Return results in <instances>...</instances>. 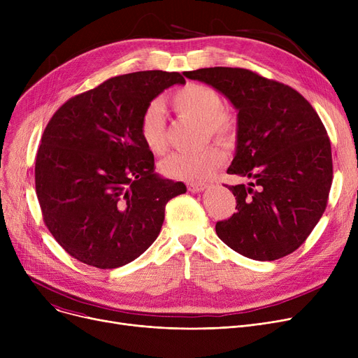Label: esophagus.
<instances>
[{
  "instance_id": "1",
  "label": "esophagus",
  "mask_w": 358,
  "mask_h": 358,
  "mask_svg": "<svg viewBox=\"0 0 358 358\" xmlns=\"http://www.w3.org/2000/svg\"><path fill=\"white\" fill-rule=\"evenodd\" d=\"M187 189H189L192 193H199V192H203L208 189V184L204 182H189L187 184Z\"/></svg>"
}]
</instances>
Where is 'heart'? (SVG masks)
Returning <instances> with one entry per match:
<instances>
[{"mask_svg":"<svg viewBox=\"0 0 358 358\" xmlns=\"http://www.w3.org/2000/svg\"><path fill=\"white\" fill-rule=\"evenodd\" d=\"M169 104L181 117L201 122L204 135L212 139L231 143L238 134V117L235 113L223 107L220 94L203 84H185L176 90ZM139 135L149 152L161 155L166 149V115L161 103H150L141 115ZM224 155L216 146H208L200 152H176L166 157L161 164V173L173 180L203 181L209 178L223 165Z\"/></svg>","mask_w":358,"mask_h":358,"instance_id":"b5f03b06","label":"heart"}]
</instances>
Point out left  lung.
Segmentation results:
<instances>
[{
	"label": "left lung",
	"instance_id": "left-lung-1",
	"mask_svg": "<svg viewBox=\"0 0 358 358\" xmlns=\"http://www.w3.org/2000/svg\"><path fill=\"white\" fill-rule=\"evenodd\" d=\"M187 78L212 85L238 110V145L228 174L236 213L216 223L238 254L274 261L296 251L322 217L332 184L331 142L310 103L294 88L243 68H201Z\"/></svg>",
	"mask_w": 358,
	"mask_h": 358
}]
</instances>
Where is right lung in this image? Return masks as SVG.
I'll list each match as a JSON object with an SVG mask.
<instances>
[{"label": "right lung", "mask_w": 358, "mask_h": 358, "mask_svg": "<svg viewBox=\"0 0 358 358\" xmlns=\"http://www.w3.org/2000/svg\"><path fill=\"white\" fill-rule=\"evenodd\" d=\"M184 83L178 72L119 75L55 111L37 149L34 182L46 228L71 257L117 268L159 235L166 203L187 189L155 174L139 119L158 94Z\"/></svg>", "instance_id": "right-lung-1"}]
</instances>
